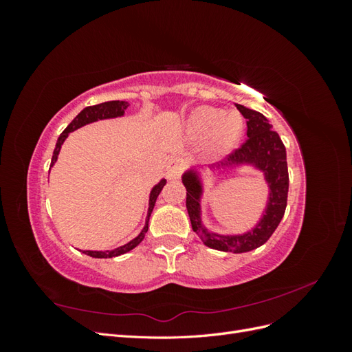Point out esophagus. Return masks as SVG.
Listing matches in <instances>:
<instances>
[{
	"label": "esophagus",
	"instance_id": "1",
	"mask_svg": "<svg viewBox=\"0 0 352 352\" xmlns=\"http://www.w3.org/2000/svg\"><path fill=\"white\" fill-rule=\"evenodd\" d=\"M184 170V162L180 158H172L167 163L166 176L167 179H177Z\"/></svg>",
	"mask_w": 352,
	"mask_h": 352
}]
</instances>
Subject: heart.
Instances as JSON below:
<instances>
[{
    "label": "heart",
    "mask_w": 352,
    "mask_h": 352,
    "mask_svg": "<svg viewBox=\"0 0 352 352\" xmlns=\"http://www.w3.org/2000/svg\"><path fill=\"white\" fill-rule=\"evenodd\" d=\"M188 135L194 141L208 144V155L219 160L235 150L243 135V120L238 114H228L214 107H199L189 117Z\"/></svg>",
    "instance_id": "1"
}]
</instances>
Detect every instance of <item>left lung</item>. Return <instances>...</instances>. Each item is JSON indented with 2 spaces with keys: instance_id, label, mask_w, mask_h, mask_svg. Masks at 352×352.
Wrapping results in <instances>:
<instances>
[{
  "instance_id": "left-lung-1",
  "label": "left lung",
  "mask_w": 352,
  "mask_h": 352,
  "mask_svg": "<svg viewBox=\"0 0 352 352\" xmlns=\"http://www.w3.org/2000/svg\"><path fill=\"white\" fill-rule=\"evenodd\" d=\"M236 109L247 119L248 140L242 144L226 163L208 166L212 175L236 172L242 167H251L263 173L267 184L269 195L263 214L255 225L243 233H216L208 230L202 223L201 199L204 195V166L189 167L182 175L186 188V208L194 232L208 248L225 252H248L261 247L273 235L285 214L289 175H287L286 150L279 135L265 117L251 109L236 104Z\"/></svg>"
}]
</instances>
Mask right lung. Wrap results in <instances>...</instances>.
<instances>
[{"instance_id":"1","label":"right lung","mask_w":352,"mask_h":352,"mask_svg":"<svg viewBox=\"0 0 352 352\" xmlns=\"http://www.w3.org/2000/svg\"><path fill=\"white\" fill-rule=\"evenodd\" d=\"M127 107H129V102H126V101H107V102H101V104L91 105V107L83 109L76 117H74V119L72 120V123L66 127V129L63 131V133L58 136L56 148H54V154H52V158H51V167L56 164L58 154H60V150H61V145L65 144V141L67 140V136L72 132L79 129V127H82L85 124H89V123H94V122L105 120V119H116V117H123ZM51 167H50V170H51ZM164 185H166V179H162L151 189L150 201H148V212H146L145 225H144L142 230L140 232V235H138L136 238H133L132 241H129L127 243L122 245V247H117L114 250H107V251L87 250V251H82V252L89 255V257H94V258H113V257H119V255H122V254L129 252L131 250L138 247V245H140L142 242V239L145 238V233L148 230V221H150L151 212H153L154 206H155V201H157L160 192H162V189L164 188Z\"/></svg>"}]
</instances>
